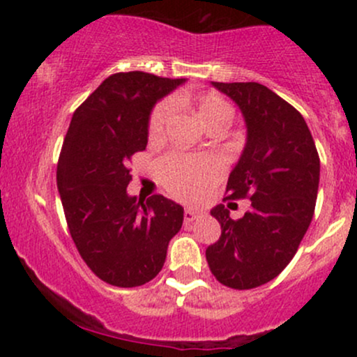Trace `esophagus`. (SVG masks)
I'll use <instances>...</instances> for the list:
<instances>
[{"instance_id": "obj_1", "label": "esophagus", "mask_w": 357, "mask_h": 357, "mask_svg": "<svg viewBox=\"0 0 357 357\" xmlns=\"http://www.w3.org/2000/svg\"><path fill=\"white\" fill-rule=\"evenodd\" d=\"M199 215H202L199 210H195V208H186V210H184V221H186V223H190V221H195L196 218H198Z\"/></svg>"}]
</instances>
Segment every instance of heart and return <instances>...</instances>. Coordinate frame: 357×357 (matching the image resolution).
<instances>
[{
	"instance_id": "heart-1",
	"label": "heart",
	"mask_w": 357,
	"mask_h": 357,
	"mask_svg": "<svg viewBox=\"0 0 357 357\" xmlns=\"http://www.w3.org/2000/svg\"><path fill=\"white\" fill-rule=\"evenodd\" d=\"M198 116L204 126L221 117L231 119V107L215 93H204L196 99ZM173 105L161 102L149 117V137H159L165 130ZM158 174L166 190L183 199H195L206 192L218 178L220 166L210 155L167 154L158 161Z\"/></svg>"
}]
</instances>
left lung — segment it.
I'll return each instance as SVG.
<instances>
[{
    "label": "left lung",
    "instance_id": "obj_1",
    "mask_svg": "<svg viewBox=\"0 0 357 357\" xmlns=\"http://www.w3.org/2000/svg\"><path fill=\"white\" fill-rule=\"evenodd\" d=\"M238 105L247 144L227 184V198L252 202L240 220L211 210L221 236L206 248L220 284L236 290L273 280L296 255L312 221L321 161L312 134L296 107L257 82H213Z\"/></svg>",
    "mask_w": 357,
    "mask_h": 357
}]
</instances>
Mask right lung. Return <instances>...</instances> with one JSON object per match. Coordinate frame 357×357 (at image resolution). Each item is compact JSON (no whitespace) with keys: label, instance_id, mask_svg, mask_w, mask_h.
Returning <instances> with one entry per match:
<instances>
[{"label":"right lung","instance_id":"right-lung-1","mask_svg":"<svg viewBox=\"0 0 357 357\" xmlns=\"http://www.w3.org/2000/svg\"><path fill=\"white\" fill-rule=\"evenodd\" d=\"M184 79L114 73L73 112L56 166L72 240L87 267L116 287H139L161 272L183 206L162 195H127L129 161L147 146L154 104Z\"/></svg>","mask_w":357,"mask_h":357}]
</instances>
